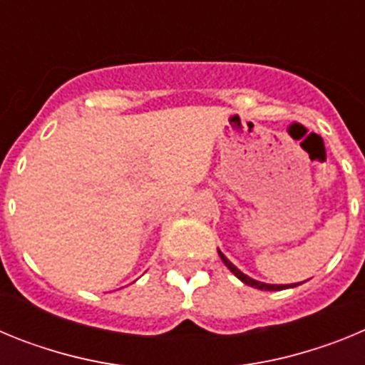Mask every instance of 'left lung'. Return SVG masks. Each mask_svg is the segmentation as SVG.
<instances>
[{
  "instance_id": "obj_1",
  "label": "left lung",
  "mask_w": 365,
  "mask_h": 365,
  "mask_svg": "<svg viewBox=\"0 0 365 365\" xmlns=\"http://www.w3.org/2000/svg\"><path fill=\"white\" fill-rule=\"evenodd\" d=\"M219 256H221L222 263H225V265H227L228 269H230V272L234 274V276H237V278H240L241 282H243V283H247V285H250V287H256V289H259V291H283V289H289V287H296V285H299V283H296V285H269V283H261V282H256V279L248 278L247 274H243V272H241V270L237 269V267H235V265H232L230 261H228L227 257H225V254H222V252H219Z\"/></svg>"
}]
</instances>
